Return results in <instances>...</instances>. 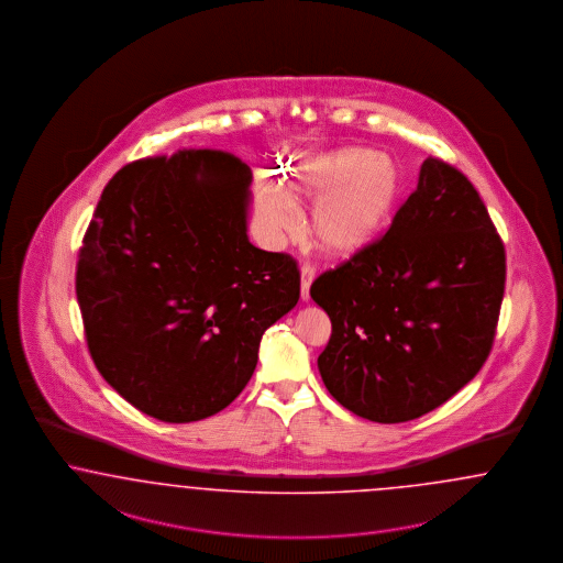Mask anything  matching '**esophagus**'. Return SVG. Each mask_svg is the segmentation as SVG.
<instances>
[{"label":"esophagus","instance_id":"1","mask_svg":"<svg viewBox=\"0 0 563 563\" xmlns=\"http://www.w3.org/2000/svg\"><path fill=\"white\" fill-rule=\"evenodd\" d=\"M314 280V268L310 264L301 266V301H310V285Z\"/></svg>","mask_w":563,"mask_h":563}]
</instances>
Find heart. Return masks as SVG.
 <instances>
[{
	"label": "heart",
	"instance_id": "1",
	"mask_svg": "<svg viewBox=\"0 0 563 563\" xmlns=\"http://www.w3.org/2000/svg\"><path fill=\"white\" fill-rule=\"evenodd\" d=\"M400 199L396 165L368 148H338L306 158L283 186L255 184V211L266 232L287 241L299 232V205H314L310 241L329 260L345 262L371 247L391 222Z\"/></svg>",
	"mask_w": 563,
	"mask_h": 563
}]
</instances>
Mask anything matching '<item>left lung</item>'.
Listing matches in <instances>:
<instances>
[{
	"label": "left lung",
	"mask_w": 563,
	"mask_h": 563,
	"mask_svg": "<svg viewBox=\"0 0 563 563\" xmlns=\"http://www.w3.org/2000/svg\"><path fill=\"white\" fill-rule=\"evenodd\" d=\"M505 247L472 181L423 161L385 236L310 289L331 318L329 394L362 419L405 423L477 375L495 341Z\"/></svg>",
	"instance_id": "8db88e82"
}]
</instances>
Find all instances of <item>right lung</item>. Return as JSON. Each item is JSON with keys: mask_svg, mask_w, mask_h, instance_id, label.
<instances>
[{"mask_svg": "<svg viewBox=\"0 0 563 563\" xmlns=\"http://www.w3.org/2000/svg\"><path fill=\"white\" fill-rule=\"evenodd\" d=\"M249 186L222 151L142 158L107 184L84 236L75 291L93 364L158 421L230 405L299 299L295 260L249 243Z\"/></svg>", "mask_w": 563, "mask_h": 563, "instance_id": "1", "label": "right lung"}]
</instances>
